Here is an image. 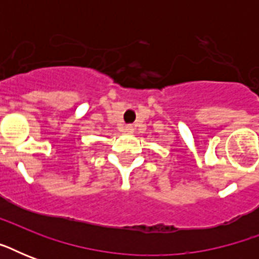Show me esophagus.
Here are the masks:
<instances>
[{
	"label": "esophagus",
	"mask_w": 259,
	"mask_h": 259,
	"mask_svg": "<svg viewBox=\"0 0 259 259\" xmlns=\"http://www.w3.org/2000/svg\"><path fill=\"white\" fill-rule=\"evenodd\" d=\"M123 132H125V133H133L134 132L133 125H126L125 127H123Z\"/></svg>",
	"instance_id": "esophagus-1"
}]
</instances>
